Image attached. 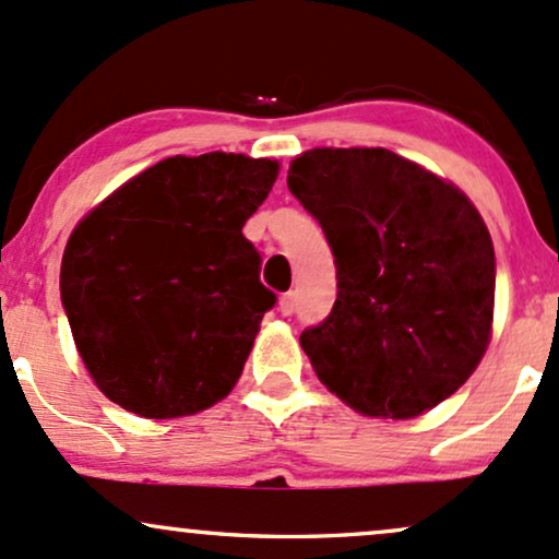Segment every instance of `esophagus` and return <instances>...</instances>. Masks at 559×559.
<instances>
[{
  "instance_id": "1",
  "label": "esophagus",
  "mask_w": 559,
  "mask_h": 559,
  "mask_svg": "<svg viewBox=\"0 0 559 559\" xmlns=\"http://www.w3.org/2000/svg\"><path fill=\"white\" fill-rule=\"evenodd\" d=\"M295 308H298V298H295V293H285L280 298V313L282 317H293Z\"/></svg>"
}]
</instances>
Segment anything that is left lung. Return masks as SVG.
<instances>
[{"mask_svg":"<svg viewBox=\"0 0 559 559\" xmlns=\"http://www.w3.org/2000/svg\"><path fill=\"white\" fill-rule=\"evenodd\" d=\"M287 188L337 266L332 313L300 334L321 382L384 418H413L461 390L495 317V246L474 203L386 148L306 151Z\"/></svg>","mask_w":559,"mask_h":559,"instance_id":"obj_1","label":"left lung"}]
</instances>
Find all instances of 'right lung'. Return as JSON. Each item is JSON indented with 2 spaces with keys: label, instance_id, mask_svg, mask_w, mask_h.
Returning a JSON list of instances; mask_svg holds the SVG:
<instances>
[{
  "label": "right lung",
  "instance_id": "obj_1",
  "mask_svg": "<svg viewBox=\"0 0 559 559\" xmlns=\"http://www.w3.org/2000/svg\"><path fill=\"white\" fill-rule=\"evenodd\" d=\"M280 164L212 151L169 156L72 229L59 293L85 369L143 418L212 408L240 379L277 295L242 225Z\"/></svg>",
  "mask_w": 559,
  "mask_h": 559
}]
</instances>
